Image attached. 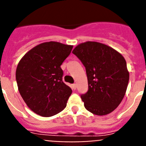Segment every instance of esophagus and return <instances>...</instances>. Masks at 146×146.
<instances>
[{"label":"esophagus","mask_w":146,"mask_h":146,"mask_svg":"<svg viewBox=\"0 0 146 146\" xmlns=\"http://www.w3.org/2000/svg\"><path fill=\"white\" fill-rule=\"evenodd\" d=\"M77 87L76 86V84H72V88L73 89V90H76Z\"/></svg>","instance_id":"obj_1"}]
</instances>
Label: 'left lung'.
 Segmentation results:
<instances>
[{"label": "left lung", "mask_w": 146, "mask_h": 146, "mask_svg": "<svg viewBox=\"0 0 146 146\" xmlns=\"http://www.w3.org/2000/svg\"><path fill=\"white\" fill-rule=\"evenodd\" d=\"M85 67L88 90L81 95L84 107L97 115H105L122 101L129 80L126 62L115 49L96 42H86L73 50Z\"/></svg>", "instance_id": "8db88e82"}]
</instances>
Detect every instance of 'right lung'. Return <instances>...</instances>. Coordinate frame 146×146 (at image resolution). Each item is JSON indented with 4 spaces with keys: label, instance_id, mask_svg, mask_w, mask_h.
<instances>
[{
    "label": "right lung",
    "instance_id": "obj_1",
    "mask_svg": "<svg viewBox=\"0 0 146 146\" xmlns=\"http://www.w3.org/2000/svg\"><path fill=\"white\" fill-rule=\"evenodd\" d=\"M73 46L57 42H43L24 55L16 70L20 96L34 112L50 117L62 111L72 90L62 81L60 66Z\"/></svg>",
    "mask_w": 146,
    "mask_h": 146
}]
</instances>
